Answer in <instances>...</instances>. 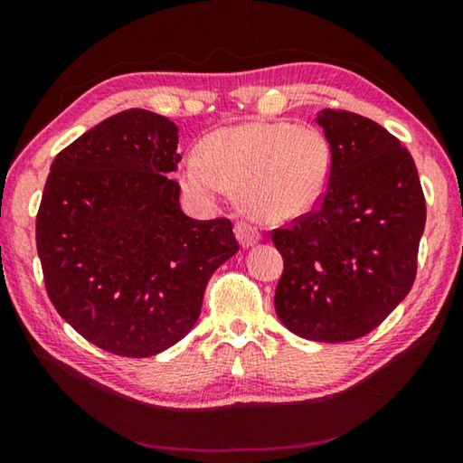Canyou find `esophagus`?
I'll return each mask as SVG.
<instances>
[{
  "label": "esophagus",
  "mask_w": 463,
  "mask_h": 463,
  "mask_svg": "<svg viewBox=\"0 0 463 463\" xmlns=\"http://www.w3.org/2000/svg\"><path fill=\"white\" fill-rule=\"evenodd\" d=\"M234 237H237L239 245L242 249H249V247H253V245H257V242H260V232H257L253 226H249L245 222L234 224Z\"/></svg>",
  "instance_id": "34e87169"
}]
</instances>
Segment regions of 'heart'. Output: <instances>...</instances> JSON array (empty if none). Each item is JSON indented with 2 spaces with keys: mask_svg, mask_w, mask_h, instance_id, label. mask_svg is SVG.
<instances>
[{
  "mask_svg": "<svg viewBox=\"0 0 463 463\" xmlns=\"http://www.w3.org/2000/svg\"><path fill=\"white\" fill-rule=\"evenodd\" d=\"M331 145L318 128L247 122L221 128L182 165V184L200 200L239 190L242 213L261 224H286L317 206L331 175Z\"/></svg>",
  "mask_w": 463,
  "mask_h": 463,
  "instance_id": "1",
  "label": "heart"
}]
</instances>
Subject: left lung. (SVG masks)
I'll return each mask as SVG.
<instances>
[{
	"label": "left lung",
	"mask_w": 463,
	"mask_h": 463,
	"mask_svg": "<svg viewBox=\"0 0 463 463\" xmlns=\"http://www.w3.org/2000/svg\"><path fill=\"white\" fill-rule=\"evenodd\" d=\"M331 175L318 213L273 232L284 257L276 312L308 341L343 343L373 331L417 276L427 206L401 140L370 118L325 108Z\"/></svg>",
	"instance_id": "1"
}]
</instances>
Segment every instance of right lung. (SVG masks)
Wrapping results in <instances>:
<instances>
[{
    "label": "right lung",
    "instance_id": "right-lung-1",
    "mask_svg": "<svg viewBox=\"0 0 463 463\" xmlns=\"http://www.w3.org/2000/svg\"><path fill=\"white\" fill-rule=\"evenodd\" d=\"M179 128L127 109L52 161L36 216L46 292L83 339L151 357L192 331L213 273L239 250L226 218L184 214Z\"/></svg>",
    "mask_w": 463,
    "mask_h": 463
}]
</instances>
